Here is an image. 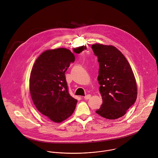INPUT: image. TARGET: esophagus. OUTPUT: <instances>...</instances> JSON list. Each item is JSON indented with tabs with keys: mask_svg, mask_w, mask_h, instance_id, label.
Here are the masks:
<instances>
[{
	"mask_svg": "<svg viewBox=\"0 0 158 158\" xmlns=\"http://www.w3.org/2000/svg\"><path fill=\"white\" fill-rule=\"evenodd\" d=\"M91 94H87V95H86L85 96H84V99H85V100H87V99H89L90 98H91Z\"/></svg>",
	"mask_w": 158,
	"mask_h": 158,
	"instance_id": "34e87169",
	"label": "esophagus"
}]
</instances>
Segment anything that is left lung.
Instances as JSON below:
<instances>
[{
	"label": "left lung",
	"mask_w": 158,
	"mask_h": 158,
	"mask_svg": "<svg viewBox=\"0 0 158 158\" xmlns=\"http://www.w3.org/2000/svg\"><path fill=\"white\" fill-rule=\"evenodd\" d=\"M99 64L98 80L102 104L96 112L108 119L123 116L137 98V84L130 64L116 48L100 44L91 46Z\"/></svg>",
	"instance_id": "left-lung-1"
}]
</instances>
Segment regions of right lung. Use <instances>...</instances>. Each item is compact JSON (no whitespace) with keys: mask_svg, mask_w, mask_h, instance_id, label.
<instances>
[{"mask_svg":"<svg viewBox=\"0 0 158 158\" xmlns=\"http://www.w3.org/2000/svg\"><path fill=\"white\" fill-rule=\"evenodd\" d=\"M74 60L70 50L58 48L42 52L32 67L29 79L32 99L40 113L54 123L70 117L76 108L77 100L69 93L65 76Z\"/></svg>","mask_w":158,"mask_h":158,"instance_id":"obj_1","label":"right lung"}]
</instances>
